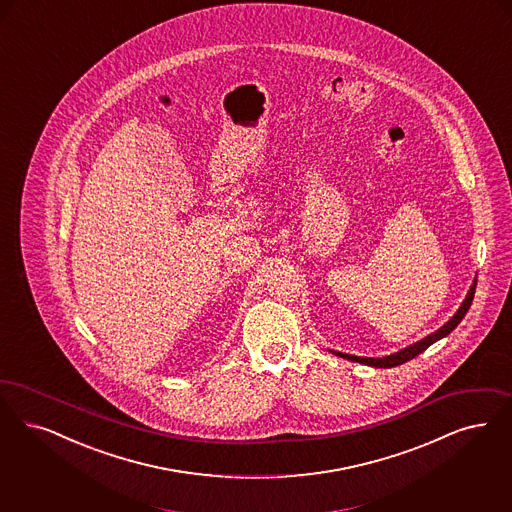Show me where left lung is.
<instances>
[{"instance_id": "left-lung-1", "label": "left lung", "mask_w": 512, "mask_h": 512, "mask_svg": "<svg viewBox=\"0 0 512 512\" xmlns=\"http://www.w3.org/2000/svg\"><path fill=\"white\" fill-rule=\"evenodd\" d=\"M474 291H476V280H474V284L471 286V291H469L467 299L463 301V305H461V308L455 312V316L451 318L448 324H444L442 328L438 329V331H434V333L429 335V337L421 339L419 343H415V345H411V347L404 348V350H400V352H396V354H390V356H385V358H360V356L343 354V352H335V354H337V356H341V358L352 360V362H360V364H366V366H373V368H394V366H400V364L408 362L411 358H415L417 354H421L423 350H427L432 343H436L438 339L446 337L448 333H451L453 329L459 326V322L465 318L467 310L471 308L472 299H474Z\"/></svg>"}]
</instances>
